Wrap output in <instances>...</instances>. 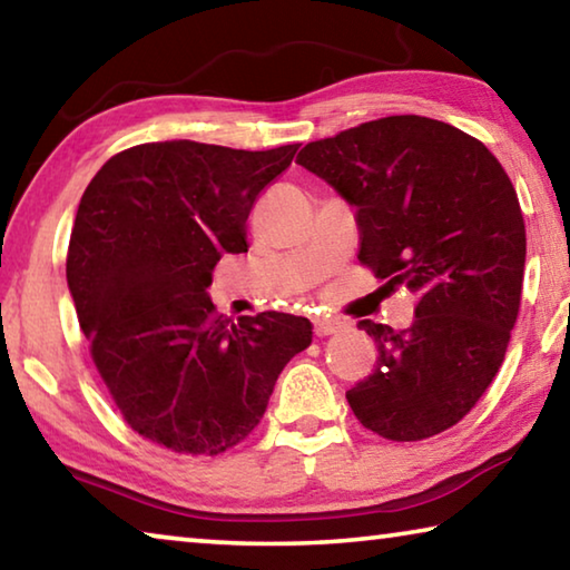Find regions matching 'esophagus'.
<instances>
[{"mask_svg": "<svg viewBox=\"0 0 570 570\" xmlns=\"http://www.w3.org/2000/svg\"><path fill=\"white\" fill-rule=\"evenodd\" d=\"M344 326V322L340 320H330V316H322V320L314 322V334L316 336H330L334 332H340Z\"/></svg>", "mask_w": 570, "mask_h": 570, "instance_id": "obj_1", "label": "esophagus"}]
</instances>
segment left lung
Listing matches in <instances>:
<instances>
[{"mask_svg":"<svg viewBox=\"0 0 570 570\" xmlns=\"http://www.w3.org/2000/svg\"><path fill=\"white\" fill-rule=\"evenodd\" d=\"M298 166L356 208L360 262L417 294L377 344L370 377L346 392L366 430L397 442L438 435L475 407L503 364L525 272L513 183L472 135L422 115H390L298 150Z\"/></svg>","mask_w":570,"mask_h":570,"instance_id":"obj_1","label":"left lung"}]
</instances>
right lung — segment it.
I'll use <instances>...</instances> for the list:
<instances>
[{"mask_svg":"<svg viewBox=\"0 0 570 570\" xmlns=\"http://www.w3.org/2000/svg\"><path fill=\"white\" fill-rule=\"evenodd\" d=\"M298 146L142 142L112 156L77 208L67 286L125 422L183 455H220L264 417L278 374L312 344L304 316L216 314L206 288Z\"/></svg>","mask_w":570,"mask_h":570,"instance_id":"right-lung-1","label":"right lung"}]
</instances>
